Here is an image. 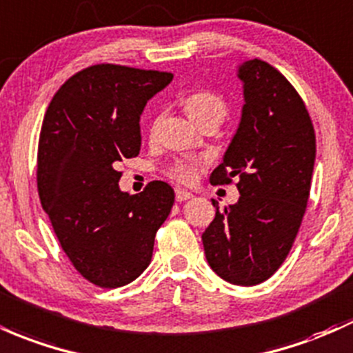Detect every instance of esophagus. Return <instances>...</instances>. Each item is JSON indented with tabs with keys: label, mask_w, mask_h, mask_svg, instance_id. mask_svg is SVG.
Segmentation results:
<instances>
[{
	"label": "esophagus",
	"mask_w": 353,
	"mask_h": 353,
	"mask_svg": "<svg viewBox=\"0 0 353 353\" xmlns=\"http://www.w3.org/2000/svg\"><path fill=\"white\" fill-rule=\"evenodd\" d=\"M191 197H192L191 192L184 191V189H176V201H177V203H184V201L191 199Z\"/></svg>",
	"instance_id": "obj_1"
}]
</instances>
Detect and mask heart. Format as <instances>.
<instances>
[{
    "mask_svg": "<svg viewBox=\"0 0 353 353\" xmlns=\"http://www.w3.org/2000/svg\"><path fill=\"white\" fill-rule=\"evenodd\" d=\"M184 108L197 125H203V123H218L219 125L228 115V102L223 99V95L212 90H196L189 94L184 100ZM196 170L197 164L194 162L179 161L170 168L169 174L174 179L191 183L196 176Z\"/></svg>",
    "mask_w": 353,
    "mask_h": 353,
    "instance_id": "1",
    "label": "heart"
}]
</instances>
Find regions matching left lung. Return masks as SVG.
I'll use <instances>...</instances> for the list:
<instances>
[{"instance_id":"8db88e82","label":"left lung","mask_w":353,"mask_h":353,"mask_svg":"<svg viewBox=\"0 0 353 353\" xmlns=\"http://www.w3.org/2000/svg\"><path fill=\"white\" fill-rule=\"evenodd\" d=\"M241 122L212 170L211 184L236 177L239 199L219 211L203 233L206 259L218 276L239 286L268 280L292 250L307 209L315 130L292 83L266 61L239 65Z\"/></svg>"}]
</instances>
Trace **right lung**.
Returning <instances> with one entry per match:
<instances>
[{
	"label": "right lung",
	"instance_id": "1",
	"mask_svg": "<svg viewBox=\"0 0 353 353\" xmlns=\"http://www.w3.org/2000/svg\"><path fill=\"white\" fill-rule=\"evenodd\" d=\"M172 73L100 63L75 73L50 102L37 184L61 250L90 283L117 288L149 266L174 189L154 181L122 192L117 164L141 150V114Z\"/></svg>",
	"mask_w": 353,
	"mask_h": 353
}]
</instances>
